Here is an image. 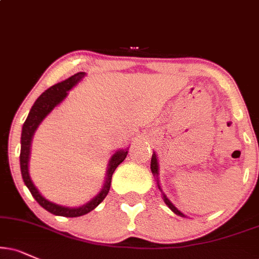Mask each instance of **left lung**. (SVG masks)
Wrapping results in <instances>:
<instances>
[{"label": "left lung", "instance_id": "1", "mask_svg": "<svg viewBox=\"0 0 259 259\" xmlns=\"http://www.w3.org/2000/svg\"><path fill=\"white\" fill-rule=\"evenodd\" d=\"M150 168H151V173L154 174V177H155V179H156V184H157V188H158L159 192H161V194H162V198H163V202L165 203V205H167V206L169 207V209H170L171 211H173L174 213H177V215L181 216V218H186V216H185L184 213L180 211V210H178L177 207H175L174 204L171 203L170 200L168 199L167 196H165L163 191H162L161 185H159V179H158V168H159V167H158L157 155H156V152H154V154H152V157H151V164H150Z\"/></svg>", "mask_w": 259, "mask_h": 259}]
</instances>
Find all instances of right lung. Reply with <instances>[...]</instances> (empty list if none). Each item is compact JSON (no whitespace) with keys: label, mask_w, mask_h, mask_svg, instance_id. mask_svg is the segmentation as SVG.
<instances>
[{"label":"right lung","mask_w":259,"mask_h":259,"mask_svg":"<svg viewBox=\"0 0 259 259\" xmlns=\"http://www.w3.org/2000/svg\"><path fill=\"white\" fill-rule=\"evenodd\" d=\"M85 76V72H79L74 75L69 76L66 80L57 82V84L53 85L52 88H49L48 90L44 91L43 94L37 98L34 104L32 105L27 119L25 120L24 124H22L21 131L20 169L22 180H24V183L26 185L28 190H30L31 194L33 196L34 199L37 200V203L39 204L41 207H44V209L48 210L49 212L54 213V215L65 216V218H78V216L85 215V213L92 211L95 207H97L102 202H103V199L107 197V194L110 190L111 177H113L115 169L117 168V165H119L121 162H123V159L126 158L127 156V152H128V148L117 150V151L114 152L113 156H111L109 159V162H108L107 174H105V180L102 190L96 194L92 199L86 202L85 204H82L80 206L69 207L50 202V200H48L46 197L41 196L39 190L34 186L33 181H32V179L30 177V171H28V162H30L31 155V143L32 139H33L34 132H36L38 126L41 123V121L46 119L48 115L52 113L57 105L61 104L62 102L66 100V97L68 96V91H71L74 86L78 85Z\"/></svg>","instance_id":"add662e5"}]
</instances>
